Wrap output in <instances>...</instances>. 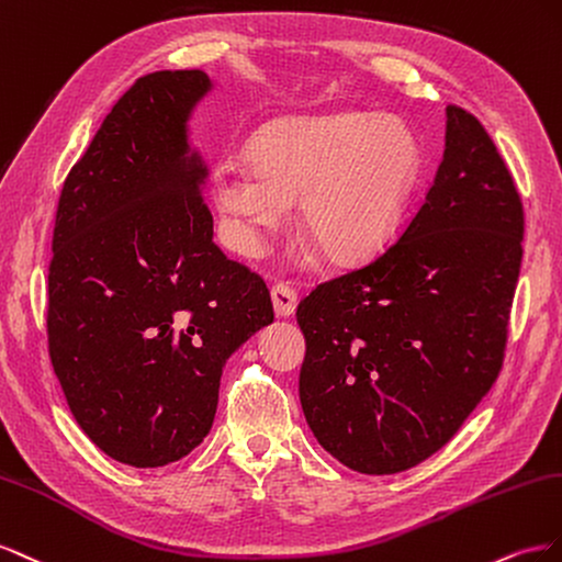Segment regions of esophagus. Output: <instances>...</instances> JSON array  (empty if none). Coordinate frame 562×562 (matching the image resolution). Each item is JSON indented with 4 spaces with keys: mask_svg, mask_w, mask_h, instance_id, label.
I'll use <instances>...</instances> for the list:
<instances>
[{
    "mask_svg": "<svg viewBox=\"0 0 562 562\" xmlns=\"http://www.w3.org/2000/svg\"><path fill=\"white\" fill-rule=\"evenodd\" d=\"M272 308H276V315L280 317H286L292 315L296 311V301H299V294L294 286H290L286 282H278L276 286H272Z\"/></svg>",
    "mask_w": 562,
    "mask_h": 562,
    "instance_id": "esophagus-1",
    "label": "esophagus"
}]
</instances>
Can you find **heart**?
I'll list each match as a JSON object with an SVG mask.
<instances>
[{"label": "heart", "mask_w": 562, "mask_h": 562, "mask_svg": "<svg viewBox=\"0 0 562 562\" xmlns=\"http://www.w3.org/2000/svg\"><path fill=\"white\" fill-rule=\"evenodd\" d=\"M254 165L228 157L214 192L239 237L261 247L301 198V228L331 263L372 256L397 226L419 171V143L405 122L370 112L290 117L266 124Z\"/></svg>", "instance_id": "obj_1"}]
</instances>
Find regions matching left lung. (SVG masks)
Instances as JSON below:
<instances>
[{"instance_id": "1", "label": "left lung", "mask_w": 562, "mask_h": 562, "mask_svg": "<svg viewBox=\"0 0 562 562\" xmlns=\"http://www.w3.org/2000/svg\"><path fill=\"white\" fill-rule=\"evenodd\" d=\"M525 212L485 126L447 105L426 200L381 254L303 296L301 407L344 467L407 471L452 440L504 364Z\"/></svg>"}]
</instances>
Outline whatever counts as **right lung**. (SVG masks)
Returning a JSON list of instances; mask_svg holds the SVG:
<instances>
[{
  "instance_id": "right-lung-1",
  "label": "right lung",
  "mask_w": 562,
  "mask_h": 562,
  "mask_svg": "<svg viewBox=\"0 0 562 562\" xmlns=\"http://www.w3.org/2000/svg\"><path fill=\"white\" fill-rule=\"evenodd\" d=\"M202 70L138 77L63 181L46 341L68 407L115 461L157 469L214 424L223 364L272 323L266 280L214 243L186 159Z\"/></svg>"
}]
</instances>
